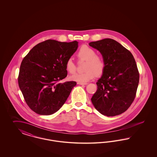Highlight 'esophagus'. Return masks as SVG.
Returning <instances> with one entry per match:
<instances>
[{
  "label": "esophagus",
  "mask_w": 157,
  "mask_h": 157,
  "mask_svg": "<svg viewBox=\"0 0 157 157\" xmlns=\"http://www.w3.org/2000/svg\"><path fill=\"white\" fill-rule=\"evenodd\" d=\"M78 85H87V83H81V82H78L77 83Z\"/></svg>",
  "instance_id": "obj_1"
}]
</instances>
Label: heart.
<instances>
[{
	"instance_id": "obj_1",
	"label": "heart",
	"mask_w": 157,
	"mask_h": 157,
	"mask_svg": "<svg viewBox=\"0 0 157 157\" xmlns=\"http://www.w3.org/2000/svg\"><path fill=\"white\" fill-rule=\"evenodd\" d=\"M79 60H86L85 65V72L76 73L72 75L71 80L76 82L85 83L93 79L97 75H101L104 71L105 67L104 58L96 55L95 51L87 45H83L77 53ZM66 69L69 74H74L76 71V67L72 58H69L66 62Z\"/></svg>"
}]
</instances>
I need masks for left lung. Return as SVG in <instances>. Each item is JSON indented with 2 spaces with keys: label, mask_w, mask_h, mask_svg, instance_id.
<instances>
[{
  "label": "left lung",
  "mask_w": 157,
  "mask_h": 157,
  "mask_svg": "<svg viewBox=\"0 0 157 157\" xmlns=\"http://www.w3.org/2000/svg\"><path fill=\"white\" fill-rule=\"evenodd\" d=\"M102 54L104 71L97 82L98 89L91 98L95 109L107 117L126 111L136 96L140 74L132 54L112 39L89 44Z\"/></svg>",
  "instance_id": "left-lung-1"
}]
</instances>
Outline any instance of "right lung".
<instances>
[{
	"label": "right lung",
	"mask_w": 157,
	"mask_h": 157,
	"mask_svg": "<svg viewBox=\"0 0 157 157\" xmlns=\"http://www.w3.org/2000/svg\"><path fill=\"white\" fill-rule=\"evenodd\" d=\"M78 47L77 41L67 43L48 39L35 46L23 58L18 83L33 111L49 115L65 104L76 82L59 81L67 77L66 62Z\"/></svg>",
	"instance_id": "add662e5"
}]
</instances>
